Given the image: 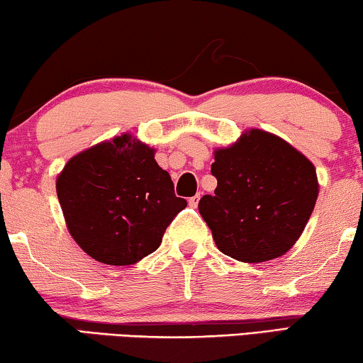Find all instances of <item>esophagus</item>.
Listing matches in <instances>:
<instances>
[{
  "instance_id": "1",
  "label": "esophagus",
  "mask_w": 363,
  "mask_h": 363,
  "mask_svg": "<svg viewBox=\"0 0 363 363\" xmlns=\"http://www.w3.org/2000/svg\"><path fill=\"white\" fill-rule=\"evenodd\" d=\"M199 198H201V194H194L193 198H190V201H188V204H190L191 208H196L198 206V203H199Z\"/></svg>"
}]
</instances>
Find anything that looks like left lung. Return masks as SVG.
<instances>
[{
	"instance_id": "left-lung-1",
	"label": "left lung",
	"mask_w": 363,
	"mask_h": 363,
	"mask_svg": "<svg viewBox=\"0 0 363 363\" xmlns=\"http://www.w3.org/2000/svg\"><path fill=\"white\" fill-rule=\"evenodd\" d=\"M218 186L198 209L223 254L260 264L286 254L303 234L316 204L313 162L278 135L249 129L214 150Z\"/></svg>"
}]
</instances>
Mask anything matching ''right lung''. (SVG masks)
I'll return each mask as SVG.
<instances>
[{"mask_svg":"<svg viewBox=\"0 0 363 363\" xmlns=\"http://www.w3.org/2000/svg\"><path fill=\"white\" fill-rule=\"evenodd\" d=\"M55 188L73 240L114 267L138 264L159 249L167 225L186 208L154 147L129 133L73 155Z\"/></svg>","mask_w":363,"mask_h":363,"instance_id":"add662e5","label":"right lung"}]
</instances>
